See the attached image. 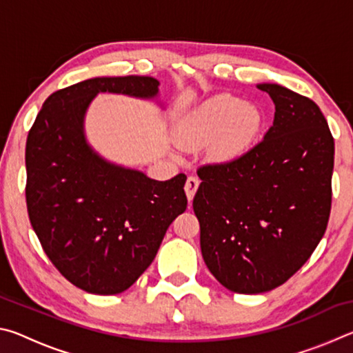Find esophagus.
Instances as JSON below:
<instances>
[{"mask_svg": "<svg viewBox=\"0 0 353 353\" xmlns=\"http://www.w3.org/2000/svg\"><path fill=\"white\" fill-rule=\"evenodd\" d=\"M199 177L196 176H188L187 179V183H185V193H187V198L188 201H193L194 198V193L198 191V187H199Z\"/></svg>", "mask_w": 353, "mask_h": 353, "instance_id": "esophagus-1", "label": "esophagus"}]
</instances>
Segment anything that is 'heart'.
Masks as SVG:
<instances>
[{
	"label": "heart",
	"mask_w": 353,
	"mask_h": 353,
	"mask_svg": "<svg viewBox=\"0 0 353 353\" xmlns=\"http://www.w3.org/2000/svg\"><path fill=\"white\" fill-rule=\"evenodd\" d=\"M260 126L261 117L255 107L230 94H219L185 119L182 139L188 146H202L214 140V157L232 160L248 151Z\"/></svg>",
	"instance_id": "heart-1"
}]
</instances>
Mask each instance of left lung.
<instances>
[{
	"mask_svg": "<svg viewBox=\"0 0 353 353\" xmlns=\"http://www.w3.org/2000/svg\"><path fill=\"white\" fill-rule=\"evenodd\" d=\"M265 139L229 162L198 168L193 210L208 270L227 290L283 285L324 236L332 208L334 141L318 104L277 83Z\"/></svg>",
	"mask_w": 353,
	"mask_h": 353,
	"instance_id": "obj_1",
	"label": "left lung"
}]
</instances>
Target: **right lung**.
Returning <instances> with one entry per match:
<instances>
[{
    "label": "right lung",
    "instance_id": "add662e5",
    "mask_svg": "<svg viewBox=\"0 0 353 353\" xmlns=\"http://www.w3.org/2000/svg\"><path fill=\"white\" fill-rule=\"evenodd\" d=\"M99 92L152 98L149 76L93 77L48 97L28 134L29 221L57 271L93 294L128 290L151 265L170 224L187 208L185 174L157 182L104 162L82 121Z\"/></svg>",
    "mask_w": 353,
    "mask_h": 353
}]
</instances>
